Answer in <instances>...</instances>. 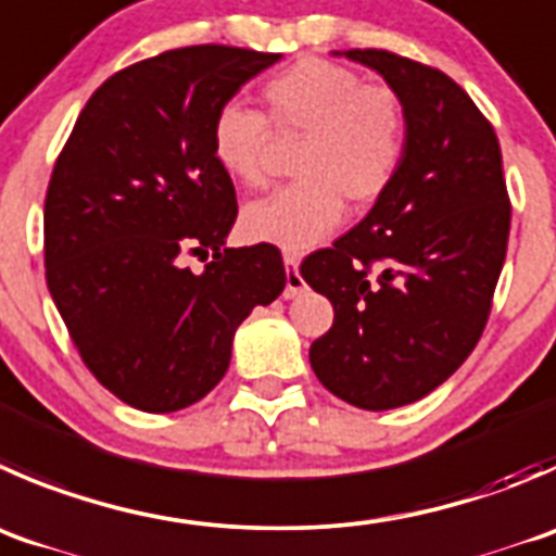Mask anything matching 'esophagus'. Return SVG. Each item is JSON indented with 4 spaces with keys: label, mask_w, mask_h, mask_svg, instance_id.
<instances>
[{
    "label": "esophagus",
    "mask_w": 556,
    "mask_h": 556,
    "mask_svg": "<svg viewBox=\"0 0 556 556\" xmlns=\"http://www.w3.org/2000/svg\"><path fill=\"white\" fill-rule=\"evenodd\" d=\"M285 261V274H288V285H285V299H295V295L304 290V279H301L299 274V255H293V252H285L282 255Z\"/></svg>",
    "instance_id": "1"
}]
</instances>
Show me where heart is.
I'll list each match as a JSON object with an SVG mask.
<instances>
[{
  "instance_id": "1",
  "label": "heart",
  "mask_w": 556,
  "mask_h": 556,
  "mask_svg": "<svg viewBox=\"0 0 556 556\" xmlns=\"http://www.w3.org/2000/svg\"><path fill=\"white\" fill-rule=\"evenodd\" d=\"M277 135H304L293 157V185L247 203L241 230L252 241L304 252L342 219V198L369 206L388 192L407 149V116L388 86L355 70L306 56L263 84ZM271 132L263 113L225 102L212 122V154L239 185L266 179Z\"/></svg>"
}]
</instances>
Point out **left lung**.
<instances>
[{
  "mask_svg": "<svg viewBox=\"0 0 556 556\" xmlns=\"http://www.w3.org/2000/svg\"><path fill=\"white\" fill-rule=\"evenodd\" d=\"M337 56L391 86L407 116V149L371 212L301 263V277L333 306L309 364L333 396L393 409L448 380L481 339L510 201L494 127L456 80L377 48Z\"/></svg>",
  "mask_w": 556,
  "mask_h": 556,
  "instance_id": "left-lung-1",
  "label": "left lung"
}]
</instances>
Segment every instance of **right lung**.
Wrapping results in <instances>:
<instances>
[{"mask_svg": "<svg viewBox=\"0 0 556 556\" xmlns=\"http://www.w3.org/2000/svg\"><path fill=\"white\" fill-rule=\"evenodd\" d=\"M279 53L190 46L105 80L46 195V282L91 375L129 407L174 413L225 377L236 328L285 290L274 244L228 250L236 190L214 113ZM213 255L201 275L180 257Z\"/></svg>", "mask_w": 556, "mask_h": 556, "instance_id": "obj_1", "label": "right lung"}]
</instances>
